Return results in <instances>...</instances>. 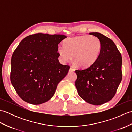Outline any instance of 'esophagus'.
<instances>
[{
  "label": "esophagus",
  "mask_w": 132,
  "mask_h": 132,
  "mask_svg": "<svg viewBox=\"0 0 132 132\" xmlns=\"http://www.w3.org/2000/svg\"><path fill=\"white\" fill-rule=\"evenodd\" d=\"M74 71V69L72 68H70L69 69V72H73Z\"/></svg>",
  "instance_id": "1"
}]
</instances>
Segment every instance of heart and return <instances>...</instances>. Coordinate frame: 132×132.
I'll return each mask as SVG.
<instances>
[{
	"instance_id": "1",
	"label": "heart",
	"mask_w": 132,
	"mask_h": 132,
	"mask_svg": "<svg viewBox=\"0 0 132 132\" xmlns=\"http://www.w3.org/2000/svg\"><path fill=\"white\" fill-rule=\"evenodd\" d=\"M102 43L96 36H78L64 41L58 46V54L63 62L72 60L80 68H88L94 63L102 50Z\"/></svg>"
}]
</instances>
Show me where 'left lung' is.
<instances>
[{
    "mask_svg": "<svg viewBox=\"0 0 132 132\" xmlns=\"http://www.w3.org/2000/svg\"><path fill=\"white\" fill-rule=\"evenodd\" d=\"M99 38L102 50L97 60L88 68L77 70L75 85L80 97L93 105L111 100L122 80V57L115 44L102 33H89Z\"/></svg>",
    "mask_w": 132,
    "mask_h": 132,
    "instance_id": "1",
    "label": "left lung"
}]
</instances>
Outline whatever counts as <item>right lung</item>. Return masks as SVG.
I'll return each mask as SVG.
<instances>
[{
	"label": "right lung",
	"mask_w": 132,
	"mask_h": 132,
	"mask_svg": "<svg viewBox=\"0 0 132 132\" xmlns=\"http://www.w3.org/2000/svg\"><path fill=\"white\" fill-rule=\"evenodd\" d=\"M63 35L36 33L22 40L11 58V82L25 102L41 104L54 95L70 66L59 62L58 44Z\"/></svg>",
	"instance_id": "right-lung-1"
}]
</instances>
